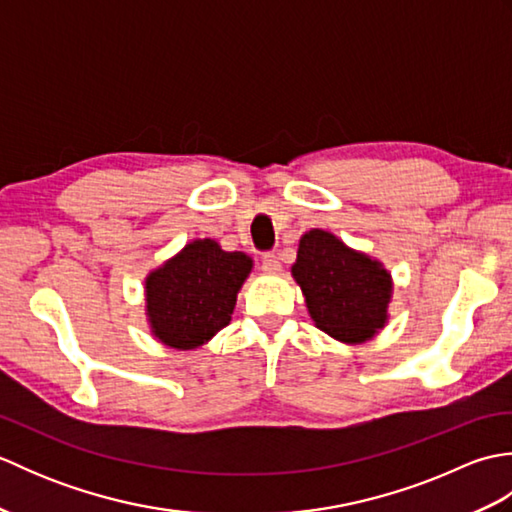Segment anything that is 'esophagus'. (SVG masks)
I'll list each match as a JSON object with an SVG mask.
<instances>
[{"mask_svg": "<svg viewBox=\"0 0 512 512\" xmlns=\"http://www.w3.org/2000/svg\"><path fill=\"white\" fill-rule=\"evenodd\" d=\"M262 270L264 273H279L281 270V264H279V257L275 255V253H266L264 257H262Z\"/></svg>", "mask_w": 512, "mask_h": 512, "instance_id": "1", "label": "esophagus"}]
</instances>
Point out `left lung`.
<instances>
[{"instance_id": "obj_1", "label": "left lung", "mask_w": 512, "mask_h": 512, "mask_svg": "<svg viewBox=\"0 0 512 512\" xmlns=\"http://www.w3.org/2000/svg\"><path fill=\"white\" fill-rule=\"evenodd\" d=\"M292 277L319 330L343 343H363L387 323L391 275L378 259L312 228L299 239Z\"/></svg>"}]
</instances>
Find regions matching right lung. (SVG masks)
Listing matches in <instances>:
<instances>
[{
    "mask_svg": "<svg viewBox=\"0 0 512 512\" xmlns=\"http://www.w3.org/2000/svg\"><path fill=\"white\" fill-rule=\"evenodd\" d=\"M253 270L246 253L193 239L145 279L147 321L160 343L195 350L231 323L237 292Z\"/></svg>",
    "mask_w": 512,
    "mask_h": 512,
    "instance_id": "add662e5",
    "label": "right lung"
}]
</instances>
